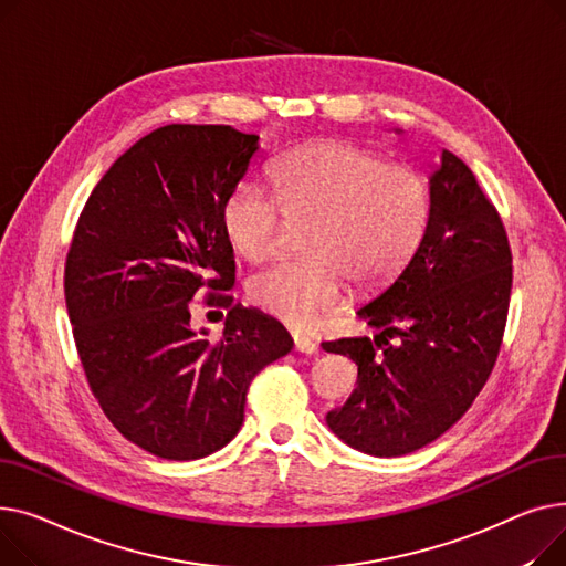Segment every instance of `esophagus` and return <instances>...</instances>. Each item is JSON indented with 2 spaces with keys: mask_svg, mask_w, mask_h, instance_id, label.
<instances>
[{
  "mask_svg": "<svg viewBox=\"0 0 566 566\" xmlns=\"http://www.w3.org/2000/svg\"><path fill=\"white\" fill-rule=\"evenodd\" d=\"M292 343H294V352H298V354H317V345L311 338L294 336Z\"/></svg>",
  "mask_w": 566,
  "mask_h": 566,
  "instance_id": "34e87169",
  "label": "esophagus"
}]
</instances>
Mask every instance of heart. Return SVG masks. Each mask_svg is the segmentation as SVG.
Instances as JSON below:
<instances>
[{"label": "heart", "mask_w": 566, "mask_h": 566, "mask_svg": "<svg viewBox=\"0 0 566 566\" xmlns=\"http://www.w3.org/2000/svg\"><path fill=\"white\" fill-rule=\"evenodd\" d=\"M274 189L242 180L221 210L223 235L242 258L279 249L285 219L308 221L302 251L249 281L251 302L304 328L343 302L347 279L377 285L413 255L431 219V187L409 164H386L347 142L304 146L274 166Z\"/></svg>", "instance_id": "b5f03b06"}]
</instances>
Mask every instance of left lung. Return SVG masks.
<instances>
[{"instance_id": "1", "label": "left lung", "mask_w": 566, "mask_h": 566, "mask_svg": "<svg viewBox=\"0 0 566 566\" xmlns=\"http://www.w3.org/2000/svg\"><path fill=\"white\" fill-rule=\"evenodd\" d=\"M429 187L422 242L356 306L379 328L375 344L387 347L377 353L368 336L322 343L358 368V388L326 424L373 457H402L446 434L486 384L507 322L512 253L501 217L469 166L446 148L429 166ZM392 333L398 343L390 346L385 336Z\"/></svg>"}]
</instances>
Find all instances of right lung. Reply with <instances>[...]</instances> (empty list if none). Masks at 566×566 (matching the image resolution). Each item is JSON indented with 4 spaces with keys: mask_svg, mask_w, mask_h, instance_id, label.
I'll return each mask as SVG.
<instances>
[{
    "mask_svg": "<svg viewBox=\"0 0 566 566\" xmlns=\"http://www.w3.org/2000/svg\"><path fill=\"white\" fill-rule=\"evenodd\" d=\"M258 150L260 137L230 125L150 132L91 191L65 260L91 390L127 441L161 459H203L235 439L253 377L294 345L242 304L217 343L189 324L198 287L235 283L221 210Z\"/></svg>",
    "mask_w": 566,
    "mask_h": 566,
    "instance_id": "obj_1",
    "label": "right lung"
}]
</instances>
